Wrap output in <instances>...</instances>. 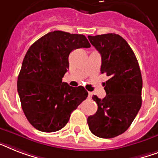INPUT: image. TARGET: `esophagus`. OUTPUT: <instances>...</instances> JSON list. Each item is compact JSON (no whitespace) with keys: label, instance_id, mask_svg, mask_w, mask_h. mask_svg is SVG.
Wrapping results in <instances>:
<instances>
[{"label":"esophagus","instance_id":"obj_1","mask_svg":"<svg viewBox=\"0 0 158 158\" xmlns=\"http://www.w3.org/2000/svg\"><path fill=\"white\" fill-rule=\"evenodd\" d=\"M92 95H93V93L91 92H88V98H92Z\"/></svg>","mask_w":158,"mask_h":158}]
</instances>
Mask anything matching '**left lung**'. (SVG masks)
Returning <instances> with one entry per match:
<instances>
[{
    "mask_svg": "<svg viewBox=\"0 0 158 158\" xmlns=\"http://www.w3.org/2000/svg\"><path fill=\"white\" fill-rule=\"evenodd\" d=\"M88 38L101 53V74L110 77L104 85L106 97H92L98 108L88 118V127L97 136L114 138L127 130L141 107V72L134 52L119 35Z\"/></svg>",
    "mask_w": 158,
    "mask_h": 158,
    "instance_id": "obj_1",
    "label": "left lung"
}]
</instances>
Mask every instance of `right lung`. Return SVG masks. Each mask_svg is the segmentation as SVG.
<instances>
[{
    "instance_id": "1",
    "label": "right lung",
    "mask_w": 158,
    "mask_h": 158,
    "mask_svg": "<svg viewBox=\"0 0 158 158\" xmlns=\"http://www.w3.org/2000/svg\"><path fill=\"white\" fill-rule=\"evenodd\" d=\"M90 46L83 35L54 31L27 50L17 87L24 114L35 129L44 132L59 131L88 97L83 87H70L62 78L69 69L70 52Z\"/></svg>"
}]
</instances>
